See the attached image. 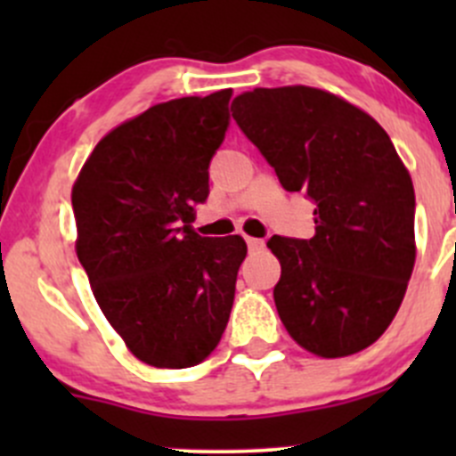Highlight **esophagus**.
Segmentation results:
<instances>
[{
	"label": "esophagus",
	"mask_w": 456,
	"mask_h": 456,
	"mask_svg": "<svg viewBox=\"0 0 456 456\" xmlns=\"http://www.w3.org/2000/svg\"><path fill=\"white\" fill-rule=\"evenodd\" d=\"M247 247H249L251 254H256V251L265 249V240H260V238H247Z\"/></svg>",
	"instance_id": "1"
}]
</instances>
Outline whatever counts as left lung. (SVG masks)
<instances>
[{
    "mask_svg": "<svg viewBox=\"0 0 456 456\" xmlns=\"http://www.w3.org/2000/svg\"><path fill=\"white\" fill-rule=\"evenodd\" d=\"M240 126L287 191L315 202L311 240L273 236L282 273L275 309L317 357H346L381 338L415 266V190L384 127L333 92L256 87L233 99Z\"/></svg>",
    "mask_w": 456,
    "mask_h": 456,
    "instance_id": "left-lung-1",
    "label": "left lung"
}]
</instances>
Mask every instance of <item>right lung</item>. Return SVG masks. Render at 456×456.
I'll use <instances>...</instances> for the list:
<instances>
[{
  "mask_svg": "<svg viewBox=\"0 0 456 456\" xmlns=\"http://www.w3.org/2000/svg\"><path fill=\"white\" fill-rule=\"evenodd\" d=\"M229 99L220 90L151 105L96 142L72 185L75 249L96 305L127 351L156 369L207 360L232 314L247 242L191 227Z\"/></svg>",
  "mask_w": 456,
  "mask_h": 456,
  "instance_id": "obj_1",
  "label": "right lung"
}]
</instances>
